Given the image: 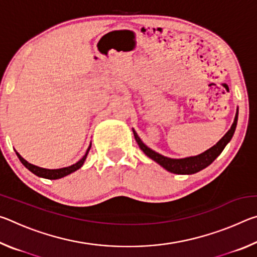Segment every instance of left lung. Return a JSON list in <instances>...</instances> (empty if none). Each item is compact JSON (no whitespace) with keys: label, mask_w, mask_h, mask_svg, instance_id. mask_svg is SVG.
Segmentation results:
<instances>
[{"label":"left lung","mask_w":257,"mask_h":257,"mask_svg":"<svg viewBox=\"0 0 257 257\" xmlns=\"http://www.w3.org/2000/svg\"><path fill=\"white\" fill-rule=\"evenodd\" d=\"M237 121H238V108L236 112V115H234L233 123L231 128L228 130V133L224 135V136L220 139L219 142L216 143L214 146H212L211 149L204 152V153L196 155V156H189V158L185 159H170L167 158V156H163L159 153H156L155 151L151 150L150 147H147L144 143L142 142V139L139 138L136 132H134L135 139H136L137 144L144 153L154 160L156 163H159L161 167H163L165 170L170 171L172 173H177V175H193V173H196L198 171L203 170L206 167H208L213 161H214L217 156H219L224 147L227 146L228 143L231 141V138L234 134V130L237 127Z\"/></svg>","instance_id":"1"}]
</instances>
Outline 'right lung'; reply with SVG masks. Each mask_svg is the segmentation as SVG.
<instances>
[{
  "label": "right lung",
  "instance_id": "add662e5",
  "mask_svg": "<svg viewBox=\"0 0 257 257\" xmlns=\"http://www.w3.org/2000/svg\"><path fill=\"white\" fill-rule=\"evenodd\" d=\"M90 147H92V145H89L88 149H87L86 154L82 156V158L79 161H78L77 163L70 165V167L61 168V169H44V168H40V167H37V165H34L32 163L27 162V161H26L23 158V156H21L18 153V152H16V154L18 155L20 162L23 163L30 172H33L34 175H36L38 177H42V178H45V179H60V178L70 175V173L77 171L78 169H80L82 167V164H84V162H85V160L87 158V154H88Z\"/></svg>",
  "mask_w": 257,
  "mask_h": 257
}]
</instances>
